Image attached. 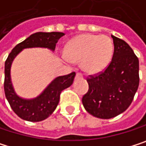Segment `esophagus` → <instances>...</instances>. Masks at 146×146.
<instances>
[{"instance_id": "1", "label": "esophagus", "mask_w": 146, "mask_h": 146, "mask_svg": "<svg viewBox=\"0 0 146 146\" xmlns=\"http://www.w3.org/2000/svg\"><path fill=\"white\" fill-rule=\"evenodd\" d=\"M82 76H82V74L81 72H77L76 75V78H82Z\"/></svg>"}]
</instances>
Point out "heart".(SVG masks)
Here are the masks:
<instances>
[{
  "instance_id": "obj_1",
  "label": "heart",
  "mask_w": 146,
  "mask_h": 146,
  "mask_svg": "<svg viewBox=\"0 0 146 146\" xmlns=\"http://www.w3.org/2000/svg\"><path fill=\"white\" fill-rule=\"evenodd\" d=\"M113 52V44L105 35L82 34L74 38L65 48L66 58L73 62L82 61V68L89 74L106 69Z\"/></svg>"
}]
</instances>
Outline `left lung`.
<instances>
[{
    "instance_id": "left-lung-1",
    "label": "left lung",
    "mask_w": 146,
    "mask_h": 146,
    "mask_svg": "<svg viewBox=\"0 0 146 146\" xmlns=\"http://www.w3.org/2000/svg\"><path fill=\"white\" fill-rule=\"evenodd\" d=\"M112 38V61L104 70L88 76V90L82 99L86 111L100 119H111L125 111L139 83L138 57L123 39Z\"/></svg>"
}]
</instances>
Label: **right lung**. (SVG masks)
I'll use <instances>...</instances> for the list:
<instances>
[{
    "label": "right lung",
    "mask_w": 146,
    "mask_h": 146,
    "mask_svg": "<svg viewBox=\"0 0 146 146\" xmlns=\"http://www.w3.org/2000/svg\"><path fill=\"white\" fill-rule=\"evenodd\" d=\"M64 35V33L59 32L33 33L14 47L5 62L4 91L6 98L13 111L25 120L37 122L48 118L56 109L61 92L73 83L76 72L57 77L39 96L32 100H25L16 95L12 86L10 77L11 64L17 54L25 48L44 47L54 50L58 39Z\"/></svg>",
    "instance_id": "right-lung-1"
}]
</instances>
